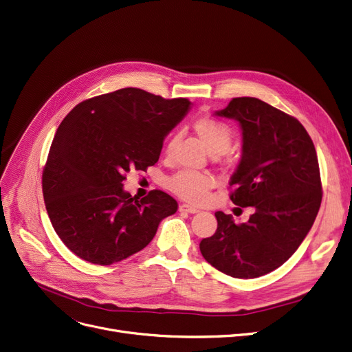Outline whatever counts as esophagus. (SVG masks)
Returning a JSON list of instances; mask_svg holds the SVG:
<instances>
[{"mask_svg": "<svg viewBox=\"0 0 352 352\" xmlns=\"http://www.w3.org/2000/svg\"><path fill=\"white\" fill-rule=\"evenodd\" d=\"M178 210H179L181 212H188V214H195V212H198V208H195V207H192V206H188V204H181V206L178 207Z\"/></svg>", "mask_w": 352, "mask_h": 352, "instance_id": "1", "label": "esophagus"}]
</instances>
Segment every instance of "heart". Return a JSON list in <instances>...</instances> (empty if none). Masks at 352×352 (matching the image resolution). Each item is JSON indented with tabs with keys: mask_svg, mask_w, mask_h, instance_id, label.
I'll use <instances>...</instances> for the list:
<instances>
[{
	"mask_svg": "<svg viewBox=\"0 0 352 352\" xmlns=\"http://www.w3.org/2000/svg\"><path fill=\"white\" fill-rule=\"evenodd\" d=\"M192 131L198 142L211 157H220L228 151L233 141L232 129L220 120L212 118H200L192 124ZM175 138L171 140L166 148V155H171ZM214 187V179L206 174L178 173L168 181V188L181 200L198 204L206 200L210 190Z\"/></svg>",
	"mask_w": 352,
	"mask_h": 352,
	"instance_id": "b5f03b06",
	"label": "heart"
}]
</instances>
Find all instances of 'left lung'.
Returning <instances> with one entry per match:
<instances>
[{"mask_svg":"<svg viewBox=\"0 0 352 352\" xmlns=\"http://www.w3.org/2000/svg\"><path fill=\"white\" fill-rule=\"evenodd\" d=\"M216 115L240 124L241 160L230 178V200L254 212L236 224L217 211V230L200 250L228 276L253 279L282 266L311 230L322 200L316 151L296 118L261 99L234 98Z\"/></svg>","mask_w":352,"mask_h":352,"instance_id":"left-lung-1","label":"left lung"}]
</instances>
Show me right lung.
I'll return each instance as SVG.
<instances>
[{
	"label": "right lung",
	"instance_id": "right-lung-1",
	"mask_svg": "<svg viewBox=\"0 0 352 352\" xmlns=\"http://www.w3.org/2000/svg\"><path fill=\"white\" fill-rule=\"evenodd\" d=\"M191 102L125 87L83 100L57 128L43 170L45 210L57 236L76 256L112 265L154 239L178 208L171 195L144 198L124 190L126 173L146 171Z\"/></svg>",
	"mask_w": 352,
	"mask_h": 352
}]
</instances>
